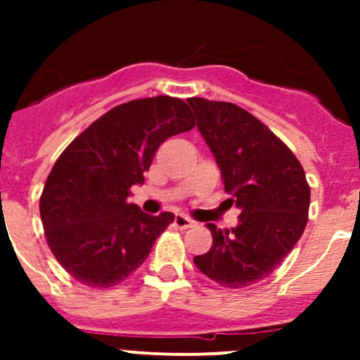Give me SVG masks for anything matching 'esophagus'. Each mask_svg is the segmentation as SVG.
I'll return each mask as SVG.
<instances>
[{"instance_id": "34e87169", "label": "esophagus", "mask_w": 360, "mask_h": 360, "mask_svg": "<svg viewBox=\"0 0 360 360\" xmlns=\"http://www.w3.org/2000/svg\"><path fill=\"white\" fill-rule=\"evenodd\" d=\"M193 224H195V221H193V219L187 218V216H182V214H176V216H174L173 225H174V227H176V229H189V227H193Z\"/></svg>"}]
</instances>
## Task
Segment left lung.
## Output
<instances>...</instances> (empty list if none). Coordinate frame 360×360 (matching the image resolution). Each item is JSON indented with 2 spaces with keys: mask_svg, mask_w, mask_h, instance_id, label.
Returning a JSON list of instances; mask_svg holds the SVG:
<instances>
[{
  "mask_svg": "<svg viewBox=\"0 0 360 360\" xmlns=\"http://www.w3.org/2000/svg\"><path fill=\"white\" fill-rule=\"evenodd\" d=\"M221 173L229 202L240 209L227 231L209 224L212 247L195 256L200 272L221 287L262 281L303 234L310 187L294 153L249 111L232 103L187 98Z\"/></svg>",
  "mask_w": 360,
  "mask_h": 360,
  "instance_id": "obj_1",
  "label": "left lung"
}]
</instances>
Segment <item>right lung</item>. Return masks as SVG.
<instances>
[{"label": "right lung", "mask_w": 360, "mask_h": 360, "mask_svg": "<svg viewBox=\"0 0 360 360\" xmlns=\"http://www.w3.org/2000/svg\"><path fill=\"white\" fill-rule=\"evenodd\" d=\"M193 128V113L180 98H139L104 113L61 153L39 212L50 250L72 278L115 287L146 262L174 214H146L128 203L129 189L144 182L165 139Z\"/></svg>", "instance_id": "1"}]
</instances>
